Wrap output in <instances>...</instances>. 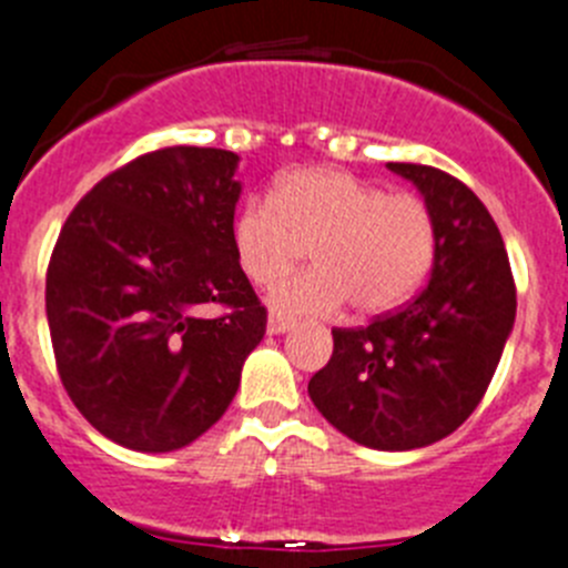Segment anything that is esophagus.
I'll return each instance as SVG.
<instances>
[{
	"label": "esophagus",
	"mask_w": 568,
	"mask_h": 568,
	"mask_svg": "<svg viewBox=\"0 0 568 568\" xmlns=\"http://www.w3.org/2000/svg\"><path fill=\"white\" fill-rule=\"evenodd\" d=\"M291 328V320L283 314H272L268 316V334H285Z\"/></svg>",
	"instance_id": "34e87169"
}]
</instances>
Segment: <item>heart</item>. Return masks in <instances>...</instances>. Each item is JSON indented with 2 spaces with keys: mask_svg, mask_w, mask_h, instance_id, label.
Masks as SVG:
<instances>
[{
  "mask_svg": "<svg viewBox=\"0 0 568 568\" xmlns=\"http://www.w3.org/2000/svg\"><path fill=\"white\" fill-rule=\"evenodd\" d=\"M234 257L252 283L274 285L305 257L314 268L274 291L285 314H331L351 300L385 314L422 285L436 254V221L424 197L387 192L342 170H296L272 197L243 203L232 226Z\"/></svg>",
  "mask_w": 568,
  "mask_h": 568,
  "instance_id": "b5f03b06",
  "label": "heart"
}]
</instances>
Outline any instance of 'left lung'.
Returning a JSON list of instances; mask_svg holds the SVG:
<instances>
[{
  "label": "left lung",
  "mask_w": 568,
  "mask_h": 568,
  "mask_svg": "<svg viewBox=\"0 0 568 568\" xmlns=\"http://www.w3.org/2000/svg\"><path fill=\"white\" fill-rule=\"evenodd\" d=\"M418 186L436 221L430 283L396 314L334 328V354L308 382L316 410L373 449L449 436L487 393L515 322L507 248L473 189L424 163H387Z\"/></svg>",
  "instance_id": "obj_1"
}]
</instances>
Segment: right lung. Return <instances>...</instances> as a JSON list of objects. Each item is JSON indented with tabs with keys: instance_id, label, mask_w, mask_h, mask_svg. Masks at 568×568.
<instances>
[{
	"instance_id": "right-lung-1",
	"label": "right lung",
	"mask_w": 568,
	"mask_h": 568,
	"mask_svg": "<svg viewBox=\"0 0 568 568\" xmlns=\"http://www.w3.org/2000/svg\"><path fill=\"white\" fill-rule=\"evenodd\" d=\"M237 155L163 146L101 178L50 254L61 385L101 436L141 453L195 442L232 405L265 305L234 257ZM224 314L203 321L201 304Z\"/></svg>"
}]
</instances>
